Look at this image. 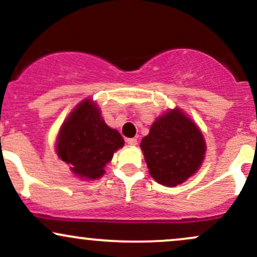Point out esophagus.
Returning <instances> with one entry per match:
<instances>
[{
  "label": "esophagus",
  "instance_id": "obj_1",
  "mask_svg": "<svg viewBox=\"0 0 257 257\" xmlns=\"http://www.w3.org/2000/svg\"><path fill=\"white\" fill-rule=\"evenodd\" d=\"M125 143L128 144L129 146H137L138 145V139L137 138H131V139H126Z\"/></svg>",
  "mask_w": 257,
  "mask_h": 257
}]
</instances>
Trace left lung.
<instances>
[{
  "instance_id": "1",
  "label": "left lung",
  "mask_w": 257,
  "mask_h": 257,
  "mask_svg": "<svg viewBox=\"0 0 257 257\" xmlns=\"http://www.w3.org/2000/svg\"><path fill=\"white\" fill-rule=\"evenodd\" d=\"M140 147L152 178L168 187L182 184L192 176L205 153L202 133L178 108L153 123Z\"/></svg>"
}]
</instances>
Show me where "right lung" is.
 <instances>
[{"label": "right lung", "mask_w": 257, "mask_h": 257, "mask_svg": "<svg viewBox=\"0 0 257 257\" xmlns=\"http://www.w3.org/2000/svg\"><path fill=\"white\" fill-rule=\"evenodd\" d=\"M124 145L116 129L106 125L99 108L84 100L71 112L59 133L58 156L81 178L99 179L113 152Z\"/></svg>", "instance_id": "obj_1"}]
</instances>
